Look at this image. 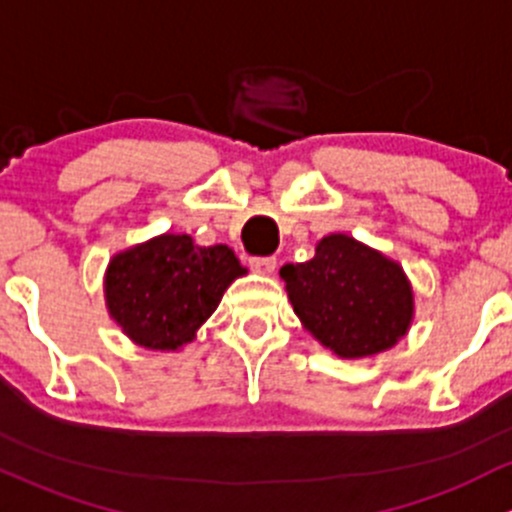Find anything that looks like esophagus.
Returning a JSON list of instances; mask_svg holds the SVG:
<instances>
[{
  "label": "esophagus",
  "mask_w": 512,
  "mask_h": 512,
  "mask_svg": "<svg viewBox=\"0 0 512 512\" xmlns=\"http://www.w3.org/2000/svg\"><path fill=\"white\" fill-rule=\"evenodd\" d=\"M251 268H254L256 273H273L276 271V258L273 256H254L249 258Z\"/></svg>",
  "instance_id": "esophagus-1"
}]
</instances>
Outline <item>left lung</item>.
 Segmentation results:
<instances>
[{
  "label": "left lung",
  "instance_id": "left-lung-1",
  "mask_svg": "<svg viewBox=\"0 0 512 512\" xmlns=\"http://www.w3.org/2000/svg\"><path fill=\"white\" fill-rule=\"evenodd\" d=\"M281 278L300 323L340 357L377 355L412 323L402 266L352 236H325L310 261L286 263Z\"/></svg>",
  "mask_w": 512,
  "mask_h": 512
}]
</instances>
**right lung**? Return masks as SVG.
Segmentation results:
<instances>
[{
    "mask_svg": "<svg viewBox=\"0 0 512 512\" xmlns=\"http://www.w3.org/2000/svg\"><path fill=\"white\" fill-rule=\"evenodd\" d=\"M244 273L229 246H197L187 234H162L113 256L105 303L133 342L147 350H177Z\"/></svg>",
    "mask_w": 512,
    "mask_h": 512,
    "instance_id": "right-lung-1",
    "label": "right lung"
}]
</instances>
